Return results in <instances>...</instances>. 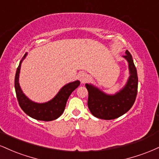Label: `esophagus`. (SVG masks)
Returning <instances> with one entry per match:
<instances>
[{"instance_id":"1","label":"esophagus","mask_w":159,"mask_h":159,"mask_svg":"<svg viewBox=\"0 0 159 159\" xmlns=\"http://www.w3.org/2000/svg\"><path fill=\"white\" fill-rule=\"evenodd\" d=\"M87 75L84 72H81L78 74V79L80 80V81H81V83H84L86 79H87Z\"/></svg>"}]
</instances>
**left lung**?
Listing matches in <instances>:
<instances>
[{"instance_id":"left-lung-1","label":"left lung","mask_w":159,"mask_h":159,"mask_svg":"<svg viewBox=\"0 0 159 159\" xmlns=\"http://www.w3.org/2000/svg\"><path fill=\"white\" fill-rule=\"evenodd\" d=\"M123 57L129 63V76L126 84L114 95L105 93L95 86L86 84L88 90L87 105L91 114L102 120H114L130 110L135 102L138 93V78L132 57L129 51Z\"/></svg>"}]
</instances>
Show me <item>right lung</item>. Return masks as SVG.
Instances as JSON below:
<instances>
[{"instance_id":"add662e5","label":"right lung","mask_w":159,"mask_h":159,"mask_svg":"<svg viewBox=\"0 0 159 159\" xmlns=\"http://www.w3.org/2000/svg\"><path fill=\"white\" fill-rule=\"evenodd\" d=\"M26 56L27 53L24 55L22 60L20 61L15 77L16 93L19 106L25 114L35 120L52 121L57 119L64 111L69 96L80 85V81H75L63 86L58 93L48 102L36 103L32 102L23 93L19 82L21 64Z\"/></svg>"}]
</instances>
